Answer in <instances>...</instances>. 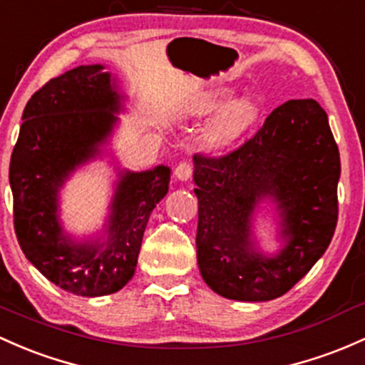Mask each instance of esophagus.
Returning a JSON list of instances; mask_svg holds the SVG:
<instances>
[{
	"mask_svg": "<svg viewBox=\"0 0 365 365\" xmlns=\"http://www.w3.org/2000/svg\"><path fill=\"white\" fill-rule=\"evenodd\" d=\"M174 174L175 178L181 179V181H187V179L191 178V174H193V165H191L190 162H179L178 167H175Z\"/></svg>",
	"mask_w": 365,
	"mask_h": 365,
	"instance_id": "obj_1",
	"label": "esophagus"
}]
</instances>
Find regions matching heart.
I'll use <instances>...</instances> for the list:
<instances>
[{"instance_id": "heart-1", "label": "heart", "mask_w": 365, "mask_h": 365, "mask_svg": "<svg viewBox=\"0 0 365 365\" xmlns=\"http://www.w3.org/2000/svg\"><path fill=\"white\" fill-rule=\"evenodd\" d=\"M228 97V90H214V92L202 93L193 103L191 113L200 116L209 115V113H212L214 109H217L219 106L225 103ZM256 116L257 109L252 101H233L225 109H221V113L209 125V128H207V140L212 146H228L254 123Z\"/></svg>"}]
</instances>
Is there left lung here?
Listing matches in <instances>:
<instances>
[{
    "label": "left lung",
    "mask_w": 365,
    "mask_h": 365,
    "mask_svg": "<svg viewBox=\"0 0 365 365\" xmlns=\"http://www.w3.org/2000/svg\"><path fill=\"white\" fill-rule=\"evenodd\" d=\"M197 257L214 292L237 301L284 296L320 259L338 222L339 151L313 99L287 101L237 150L197 155ZM272 197L288 245L266 258L250 242L257 201Z\"/></svg>",
    "instance_id": "left-lung-1"
}]
</instances>
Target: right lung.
I'll use <instances>...</instances> for the list:
<instances>
[{
  "label": "right lung",
  "instance_id": "1",
  "mask_svg": "<svg viewBox=\"0 0 365 365\" xmlns=\"http://www.w3.org/2000/svg\"><path fill=\"white\" fill-rule=\"evenodd\" d=\"M120 96L103 66H80L33 93L10 160L14 226L26 257L76 296H106L134 277L143 235L168 191L170 170L125 172L113 200L108 242L74 244L62 235L57 191L74 167L99 153L116 123Z\"/></svg>",
  "mask_w": 365,
  "mask_h": 365
}]
</instances>
